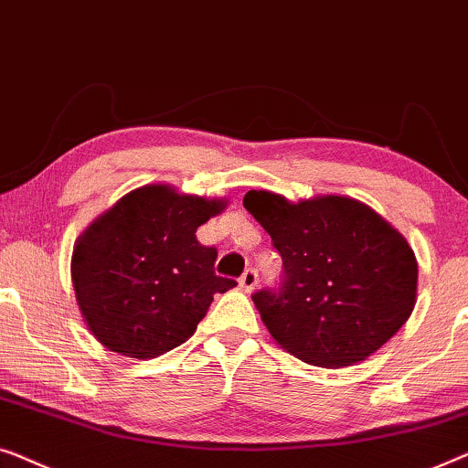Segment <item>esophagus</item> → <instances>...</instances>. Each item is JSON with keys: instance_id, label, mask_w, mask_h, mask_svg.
<instances>
[{"instance_id": "obj_1", "label": "esophagus", "mask_w": 468, "mask_h": 468, "mask_svg": "<svg viewBox=\"0 0 468 468\" xmlns=\"http://www.w3.org/2000/svg\"><path fill=\"white\" fill-rule=\"evenodd\" d=\"M256 284H259V271L250 267V269H246V271H243V275L239 278V286H241V291L252 292Z\"/></svg>"}]
</instances>
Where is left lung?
Masks as SVG:
<instances>
[{"label": "left lung", "mask_w": 468, "mask_h": 468, "mask_svg": "<svg viewBox=\"0 0 468 468\" xmlns=\"http://www.w3.org/2000/svg\"><path fill=\"white\" fill-rule=\"evenodd\" d=\"M243 207L271 235L282 280L252 294L271 337L318 367L365 360L416 305V254L397 229L350 197L291 203L250 190Z\"/></svg>", "instance_id": "left-lung-1"}]
</instances>
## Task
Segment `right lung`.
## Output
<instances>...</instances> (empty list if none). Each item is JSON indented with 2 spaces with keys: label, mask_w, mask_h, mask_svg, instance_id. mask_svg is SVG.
<instances>
[{
  "label": "right lung",
  "mask_w": 468,
  "mask_h": 468,
  "mask_svg": "<svg viewBox=\"0 0 468 468\" xmlns=\"http://www.w3.org/2000/svg\"><path fill=\"white\" fill-rule=\"evenodd\" d=\"M222 207V201L153 184L122 197L80 235L71 282L100 344L144 360L197 331L214 294L237 284L214 273L218 252L195 235Z\"/></svg>",
  "instance_id": "add662e5"
}]
</instances>
